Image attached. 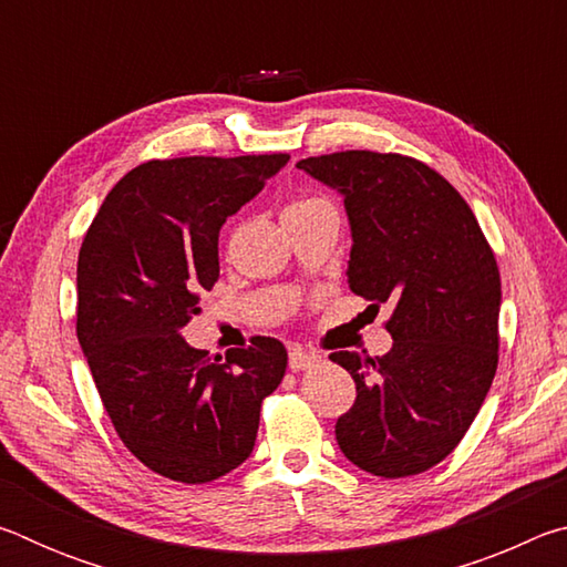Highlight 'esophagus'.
Masks as SVG:
<instances>
[{
    "label": "esophagus",
    "instance_id": "esophagus-1",
    "mask_svg": "<svg viewBox=\"0 0 567 567\" xmlns=\"http://www.w3.org/2000/svg\"><path fill=\"white\" fill-rule=\"evenodd\" d=\"M320 358L315 352H307V350H302V348H292L290 350V368L292 370H307V368H312L315 362H318Z\"/></svg>",
    "mask_w": 567,
    "mask_h": 567
}]
</instances>
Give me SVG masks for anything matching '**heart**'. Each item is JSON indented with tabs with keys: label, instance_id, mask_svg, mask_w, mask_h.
<instances>
[{
	"label": "heart",
	"instance_id": "heart-1",
	"mask_svg": "<svg viewBox=\"0 0 567 567\" xmlns=\"http://www.w3.org/2000/svg\"><path fill=\"white\" fill-rule=\"evenodd\" d=\"M318 213H334V207L324 195H318V192H305V195H297L295 199L287 203L282 219L307 217V215H318Z\"/></svg>",
	"mask_w": 567,
	"mask_h": 567
}]
</instances>
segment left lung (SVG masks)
Returning a JSON list of instances; mask_svg holds the SVG:
<instances>
[{"instance_id":"left-lung-1","label":"left lung","mask_w":567,"mask_h":567,"mask_svg":"<svg viewBox=\"0 0 567 567\" xmlns=\"http://www.w3.org/2000/svg\"><path fill=\"white\" fill-rule=\"evenodd\" d=\"M297 167L342 192L350 290L375 310L392 307L388 354H330L358 392L334 437L364 473H425L460 445L493 385L501 348L493 247L460 192L415 157L344 150Z\"/></svg>"}]
</instances>
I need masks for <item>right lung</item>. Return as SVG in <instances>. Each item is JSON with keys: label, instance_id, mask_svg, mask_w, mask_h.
I'll return each mask as SVG.
<instances>
[{"label": "right lung", "instance_id": "1", "mask_svg": "<svg viewBox=\"0 0 567 567\" xmlns=\"http://www.w3.org/2000/svg\"><path fill=\"white\" fill-rule=\"evenodd\" d=\"M290 155L150 159L104 199L76 262V338L124 447L152 473L203 485L243 465L287 350L257 338L209 354L182 330L219 277L229 215Z\"/></svg>", "mask_w": 567, "mask_h": 567}]
</instances>
